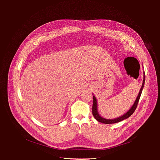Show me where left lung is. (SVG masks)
<instances>
[{"label":"left lung","instance_id":"obj_1","mask_svg":"<svg viewBox=\"0 0 160 160\" xmlns=\"http://www.w3.org/2000/svg\"><path fill=\"white\" fill-rule=\"evenodd\" d=\"M145 77H146V76H145V72H144L143 82L142 83V86L141 88V89H140V91H139V93L138 94V98H137L136 100H135L133 105L132 106V108H131L126 113L123 115V116H122V117H119L118 118H116V119H106L105 118H101V116L99 115L98 112V104H97L96 98H95V97L94 95H93V107H92V113H93L95 119L98 120L99 122H101V123H105V124H110V123H115L120 122H122V121L130 117V116L133 113L135 110L136 109V108H137L139 100L140 97H141L142 92V90H143V85H144V83H145V79H146Z\"/></svg>","mask_w":160,"mask_h":160}]
</instances>
